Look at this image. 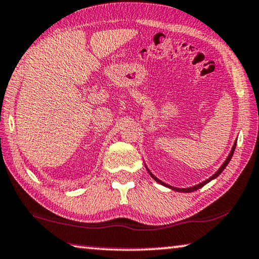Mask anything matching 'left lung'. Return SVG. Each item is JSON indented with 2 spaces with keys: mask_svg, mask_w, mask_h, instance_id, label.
I'll return each mask as SVG.
<instances>
[{
  "mask_svg": "<svg viewBox=\"0 0 259 259\" xmlns=\"http://www.w3.org/2000/svg\"><path fill=\"white\" fill-rule=\"evenodd\" d=\"M236 142H237V140H235V142H234V145H233V148H232V150H230V153H229V155H228V157L226 158V161H225L224 163H222L221 166H220V168L218 169V171H217L215 174L212 175V176H210L209 178H207V180H206V181L201 182V183H199V184H197V185L190 186V188H175V186H171V185H169V184H166V183L162 182L161 180H158L157 177H155V176H154V175L152 174V171H150V170L148 169V166L146 165V163H145V166H146L147 171H148V172H149L150 176H152L153 180H154L155 182H157L158 184H161V185H163V186H165V188H169L170 190H174V191H176V192H185V193H188V192H193V191H197L198 189L202 188V186L207 184V183H209L210 181L215 180V178L219 176V175H220V174L222 172V171H224V170L226 169V166L228 165V163L230 162V160H232V157H233V154H234V152H235V148H236Z\"/></svg>",
  "mask_w": 259,
  "mask_h": 259,
  "instance_id": "obj_1",
  "label": "left lung"
}]
</instances>
